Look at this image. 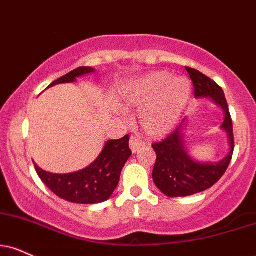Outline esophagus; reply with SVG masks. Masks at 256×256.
Segmentation results:
<instances>
[{"label": "esophagus", "mask_w": 256, "mask_h": 256, "mask_svg": "<svg viewBox=\"0 0 256 256\" xmlns=\"http://www.w3.org/2000/svg\"><path fill=\"white\" fill-rule=\"evenodd\" d=\"M144 142L140 140V137L138 136H132L131 140H130V148L132 150V152H140V149H142V146H144Z\"/></svg>", "instance_id": "esophagus-1"}]
</instances>
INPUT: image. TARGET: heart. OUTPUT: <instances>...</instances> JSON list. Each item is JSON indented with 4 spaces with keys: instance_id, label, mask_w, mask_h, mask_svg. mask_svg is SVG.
<instances>
[{
    "instance_id": "heart-1",
    "label": "heart",
    "mask_w": 256,
    "mask_h": 256,
    "mask_svg": "<svg viewBox=\"0 0 256 256\" xmlns=\"http://www.w3.org/2000/svg\"><path fill=\"white\" fill-rule=\"evenodd\" d=\"M190 86L186 78L152 72L138 80L125 95L126 102L144 107L142 124L152 136H162L174 128L190 102Z\"/></svg>"
}]
</instances>
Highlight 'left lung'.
<instances>
[{"label":"left lung","instance_id":"left-lung-1","mask_svg":"<svg viewBox=\"0 0 256 256\" xmlns=\"http://www.w3.org/2000/svg\"><path fill=\"white\" fill-rule=\"evenodd\" d=\"M193 82L196 98H211L223 108L224 118L222 128L226 131L230 143V152L218 163H199L193 161L187 154L182 136L184 119L175 130L158 143H154L156 162L152 178L158 188L168 196H187L202 192L214 186L226 172L234 152L232 120L229 112L223 89L214 80L193 68L186 66Z\"/></svg>","mask_w":256,"mask_h":256}]
</instances>
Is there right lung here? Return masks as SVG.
<instances>
[{
	"label": "right lung",
	"mask_w": 256,
	"mask_h": 256,
	"mask_svg": "<svg viewBox=\"0 0 256 256\" xmlns=\"http://www.w3.org/2000/svg\"><path fill=\"white\" fill-rule=\"evenodd\" d=\"M93 72V68L80 66L52 82L48 88L60 83L74 82L78 76ZM128 140V134L120 140H108L98 158L89 167L76 173L52 174L42 170L36 164L34 168L42 182L60 198L75 204L102 202L114 192L119 184L120 173L131 156Z\"/></svg>",
	"instance_id": "right-lung-1"
}]
</instances>
